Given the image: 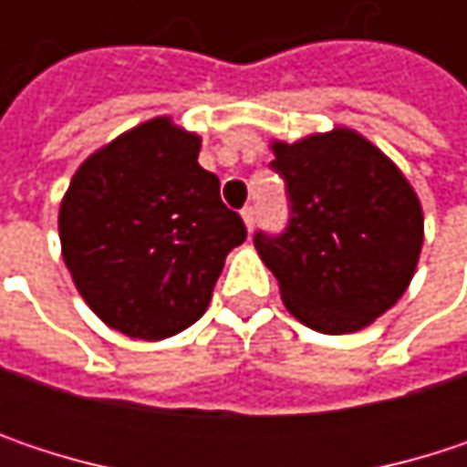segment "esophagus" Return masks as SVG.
Here are the masks:
<instances>
[{"label": "esophagus", "instance_id": "34e87169", "mask_svg": "<svg viewBox=\"0 0 467 467\" xmlns=\"http://www.w3.org/2000/svg\"><path fill=\"white\" fill-rule=\"evenodd\" d=\"M240 216H243V224H245V230L251 233V230H254V224H256V211H254L251 205H245V208L240 211Z\"/></svg>", "mask_w": 467, "mask_h": 467}]
</instances>
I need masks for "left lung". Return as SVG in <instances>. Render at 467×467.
I'll return each mask as SVG.
<instances>
[{
  "mask_svg": "<svg viewBox=\"0 0 467 467\" xmlns=\"http://www.w3.org/2000/svg\"><path fill=\"white\" fill-rule=\"evenodd\" d=\"M270 148L292 219L286 233L254 234V245L286 311L325 335L376 322L417 273L424 240L417 192L387 153L346 127Z\"/></svg>",
  "mask_w": 467,
  "mask_h": 467,
  "instance_id": "obj_1",
  "label": "left lung"
}]
</instances>
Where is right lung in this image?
<instances>
[{
	"label": "right lung",
	"instance_id": "1",
	"mask_svg": "<svg viewBox=\"0 0 467 467\" xmlns=\"http://www.w3.org/2000/svg\"><path fill=\"white\" fill-rule=\"evenodd\" d=\"M197 156L200 135L159 116L94 150L61 200L64 265L88 308L130 337L194 325L245 240Z\"/></svg>",
	"mask_w": 467,
	"mask_h": 467
}]
</instances>
